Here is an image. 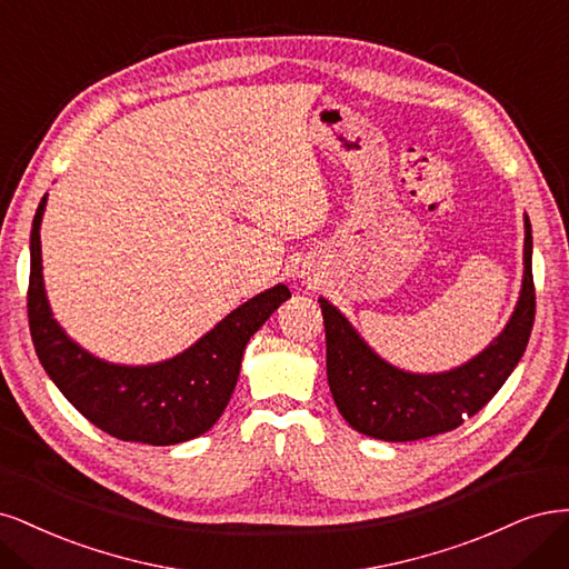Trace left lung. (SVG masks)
I'll return each mask as SVG.
<instances>
[{
	"label": "left lung",
	"mask_w": 569,
	"mask_h": 569,
	"mask_svg": "<svg viewBox=\"0 0 569 569\" xmlns=\"http://www.w3.org/2000/svg\"><path fill=\"white\" fill-rule=\"evenodd\" d=\"M326 328V373L338 411L357 432L385 442L442 435L478 413L516 369L535 326L531 224L525 214L520 300L499 338L468 363L445 373H409L380 359L340 309L319 298Z\"/></svg>",
	"instance_id": "left-lung-1"
}]
</instances>
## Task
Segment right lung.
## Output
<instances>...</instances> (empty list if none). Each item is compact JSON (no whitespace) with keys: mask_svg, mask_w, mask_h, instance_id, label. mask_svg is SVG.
I'll list each match as a JSON object with an SVG mask.
<instances>
[{"mask_svg":"<svg viewBox=\"0 0 569 569\" xmlns=\"http://www.w3.org/2000/svg\"><path fill=\"white\" fill-rule=\"evenodd\" d=\"M40 200L30 231L28 321L47 376L89 423L122 442L168 447L208 432L227 409L248 340L290 298L279 283L243 302L181 355L151 366H120L89 355L51 317L42 279Z\"/></svg>","mask_w":569,"mask_h":569,"instance_id":"add662e5","label":"right lung"}]
</instances>
